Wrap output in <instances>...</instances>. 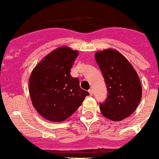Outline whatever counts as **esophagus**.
Here are the masks:
<instances>
[{
    "label": "esophagus",
    "mask_w": 159,
    "mask_h": 159,
    "mask_svg": "<svg viewBox=\"0 0 159 159\" xmlns=\"http://www.w3.org/2000/svg\"><path fill=\"white\" fill-rule=\"evenodd\" d=\"M89 94H90L91 96L93 95V90L92 89H89Z\"/></svg>",
    "instance_id": "34e87169"
}]
</instances>
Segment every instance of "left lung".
Returning <instances> with one entry per match:
<instances>
[{
	"mask_svg": "<svg viewBox=\"0 0 159 159\" xmlns=\"http://www.w3.org/2000/svg\"><path fill=\"white\" fill-rule=\"evenodd\" d=\"M107 89V97L100 104L103 117L120 121L133 114L142 95L141 81L133 66L117 50L107 48L95 53Z\"/></svg>",
	"mask_w": 159,
	"mask_h": 159,
	"instance_id": "left-lung-1",
	"label": "left lung"
}]
</instances>
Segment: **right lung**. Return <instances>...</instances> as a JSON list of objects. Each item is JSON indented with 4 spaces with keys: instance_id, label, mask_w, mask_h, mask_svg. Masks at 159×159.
Masks as SVG:
<instances>
[{
    "instance_id": "add662e5",
    "label": "right lung",
    "mask_w": 159,
    "mask_h": 159,
    "mask_svg": "<svg viewBox=\"0 0 159 159\" xmlns=\"http://www.w3.org/2000/svg\"><path fill=\"white\" fill-rule=\"evenodd\" d=\"M78 54L70 47H59L45 56L31 72L28 83L31 103L46 120H66L89 96L80 88L78 78L70 75Z\"/></svg>"
}]
</instances>
